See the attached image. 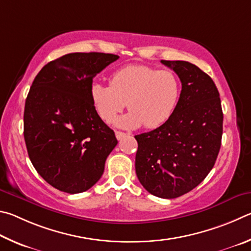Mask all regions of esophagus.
I'll return each instance as SVG.
<instances>
[{"mask_svg": "<svg viewBox=\"0 0 251 251\" xmlns=\"http://www.w3.org/2000/svg\"><path fill=\"white\" fill-rule=\"evenodd\" d=\"M126 135V133H125V132H121V131H116V138L118 140H121L122 138H125Z\"/></svg>", "mask_w": 251, "mask_h": 251, "instance_id": "1", "label": "esophagus"}]
</instances>
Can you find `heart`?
Listing matches in <instances>:
<instances>
[{
    "label": "heart",
    "mask_w": 251,
    "mask_h": 251,
    "mask_svg": "<svg viewBox=\"0 0 251 251\" xmlns=\"http://www.w3.org/2000/svg\"><path fill=\"white\" fill-rule=\"evenodd\" d=\"M179 92L178 78L172 72L144 65L126 66L113 73L110 85L92 83L90 88L92 104L103 121H111L126 102L130 112L114 120L126 129L163 125L176 108Z\"/></svg>",
    "instance_id": "obj_1"
}]
</instances>
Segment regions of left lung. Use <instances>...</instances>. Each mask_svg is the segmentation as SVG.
I'll use <instances>...</instances> for the list:
<instances>
[{
  "label": "left lung",
  "instance_id": "1",
  "mask_svg": "<svg viewBox=\"0 0 251 251\" xmlns=\"http://www.w3.org/2000/svg\"><path fill=\"white\" fill-rule=\"evenodd\" d=\"M182 82L176 108L159 128L135 135V172L152 195L176 199L204 181L223 135L219 92L207 74L184 60H161Z\"/></svg>",
  "mask_w": 251,
  "mask_h": 251
}]
</instances>
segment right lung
<instances>
[{
	"mask_svg": "<svg viewBox=\"0 0 251 251\" xmlns=\"http://www.w3.org/2000/svg\"><path fill=\"white\" fill-rule=\"evenodd\" d=\"M119 56L72 52L44 66L24 109V139L30 162L45 181L77 194L99 181L117 146L113 131L92 104V79Z\"/></svg>",
	"mask_w": 251,
	"mask_h": 251,
	"instance_id": "obj_1",
	"label": "right lung"
}]
</instances>
